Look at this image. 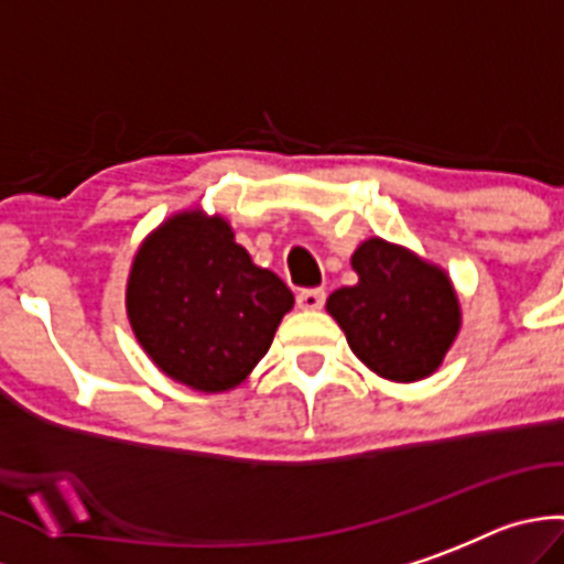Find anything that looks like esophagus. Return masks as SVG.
<instances>
[{"label": "esophagus", "instance_id": "34e87169", "mask_svg": "<svg viewBox=\"0 0 564 564\" xmlns=\"http://www.w3.org/2000/svg\"><path fill=\"white\" fill-rule=\"evenodd\" d=\"M326 303V292L323 289H301L297 292V306L306 308V312H314Z\"/></svg>", "mask_w": 564, "mask_h": 564}]
</instances>
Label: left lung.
Wrapping results in <instances>:
<instances>
[{"instance_id":"1","label":"left lung","mask_w":564,"mask_h":564,"mask_svg":"<svg viewBox=\"0 0 564 564\" xmlns=\"http://www.w3.org/2000/svg\"><path fill=\"white\" fill-rule=\"evenodd\" d=\"M351 267L359 281L326 303L351 351L393 382L430 377L460 326L449 278L382 238H368Z\"/></svg>"}]
</instances>
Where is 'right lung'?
Instances as JSON below:
<instances>
[{"label": "right lung", "instance_id": "obj_1", "mask_svg": "<svg viewBox=\"0 0 564 564\" xmlns=\"http://www.w3.org/2000/svg\"><path fill=\"white\" fill-rule=\"evenodd\" d=\"M286 283L256 267L225 219L180 213L131 267V328L156 368L205 393L236 388L292 308Z\"/></svg>", "mask_w": 564, "mask_h": 564}]
</instances>
